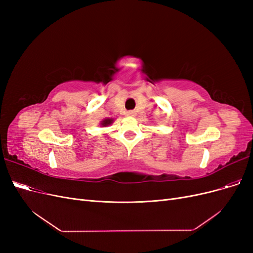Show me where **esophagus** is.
Segmentation results:
<instances>
[{
    "instance_id": "esophagus-1",
    "label": "esophagus",
    "mask_w": 253,
    "mask_h": 253,
    "mask_svg": "<svg viewBox=\"0 0 253 253\" xmlns=\"http://www.w3.org/2000/svg\"><path fill=\"white\" fill-rule=\"evenodd\" d=\"M126 116L134 117V116H136V112L135 111H128V112H126Z\"/></svg>"
}]
</instances>
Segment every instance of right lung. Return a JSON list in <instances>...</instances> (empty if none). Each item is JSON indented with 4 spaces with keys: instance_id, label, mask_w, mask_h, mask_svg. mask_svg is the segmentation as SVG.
Instances as JSON below:
<instances>
[{
    "instance_id": "obj_1",
    "label": "right lung",
    "mask_w": 253,
    "mask_h": 253,
    "mask_svg": "<svg viewBox=\"0 0 253 253\" xmlns=\"http://www.w3.org/2000/svg\"><path fill=\"white\" fill-rule=\"evenodd\" d=\"M114 122V119L113 118H104L103 120L100 121V126L102 127H105V126H111Z\"/></svg>"
}]
</instances>
